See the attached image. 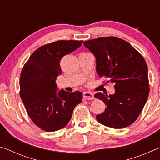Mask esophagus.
I'll return each instance as SVG.
<instances>
[{"label": "esophagus", "mask_w": 160, "mask_h": 160, "mask_svg": "<svg viewBox=\"0 0 160 160\" xmlns=\"http://www.w3.org/2000/svg\"><path fill=\"white\" fill-rule=\"evenodd\" d=\"M83 97L85 99H88V100H92L94 99V94L91 92H84Z\"/></svg>", "instance_id": "esophagus-1"}]
</instances>
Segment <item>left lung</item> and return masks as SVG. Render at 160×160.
I'll list each match as a JSON object with an SVG mask.
<instances>
[{"label":"left lung","mask_w":160,"mask_h":160,"mask_svg":"<svg viewBox=\"0 0 160 160\" xmlns=\"http://www.w3.org/2000/svg\"><path fill=\"white\" fill-rule=\"evenodd\" d=\"M83 44L95 56L99 76L107 78L106 83L114 84L113 94L94 95L107 106L97 120L113 128L131 125L142 112L150 91L144 58L128 42L114 37L91 39Z\"/></svg>","instance_id":"1"}]
</instances>
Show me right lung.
Listing matches in <instances>:
<instances>
[{"mask_svg":"<svg viewBox=\"0 0 160 160\" xmlns=\"http://www.w3.org/2000/svg\"><path fill=\"white\" fill-rule=\"evenodd\" d=\"M82 44V41L61 40L42 46L32 54L22 70L20 97L32 121L43 131L63 128L75 107L82 102V92L57 91L56 84L61 74V58Z\"/></svg>","mask_w":160,"mask_h":160,"instance_id":"right-lung-1","label":"right lung"}]
</instances>
